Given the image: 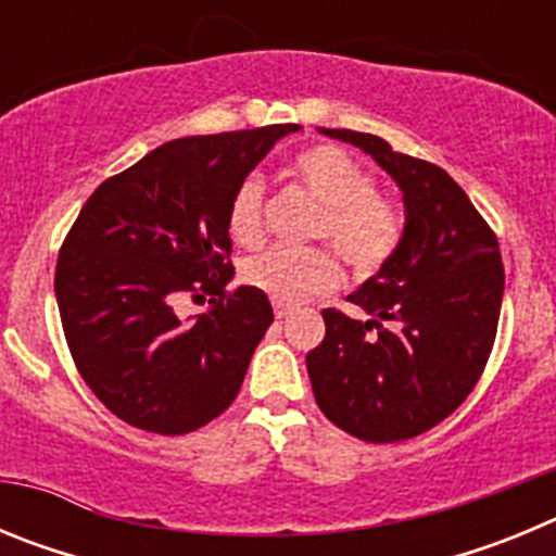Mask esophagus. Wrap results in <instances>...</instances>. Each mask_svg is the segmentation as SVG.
I'll return each instance as SVG.
<instances>
[{"instance_id": "34e87169", "label": "esophagus", "mask_w": 556, "mask_h": 556, "mask_svg": "<svg viewBox=\"0 0 556 556\" xmlns=\"http://www.w3.org/2000/svg\"><path fill=\"white\" fill-rule=\"evenodd\" d=\"M273 308H275V317H278V320H281V317H287V314L292 312V306H289V303H281V301H275Z\"/></svg>"}]
</instances>
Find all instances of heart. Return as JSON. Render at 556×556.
<instances>
[{
  "mask_svg": "<svg viewBox=\"0 0 556 556\" xmlns=\"http://www.w3.org/2000/svg\"><path fill=\"white\" fill-rule=\"evenodd\" d=\"M292 175L294 184L320 205L312 239L331 244L353 278H370L395 255L404 242V214L378 194L372 172L351 152L333 144L308 147L292 161ZM228 230L242 244H255L264 236L262 178H244L233 191ZM242 275L273 301L303 303L328 292L337 283L339 267L326 248H273L253 255Z\"/></svg>",
  "mask_w": 556,
  "mask_h": 556,
  "instance_id": "1",
  "label": "heart"
}]
</instances>
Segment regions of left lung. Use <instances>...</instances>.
Listing matches in <instances>:
<instances>
[{
    "instance_id": "obj_1",
    "label": "left lung",
    "mask_w": 556,
    "mask_h": 556,
    "mask_svg": "<svg viewBox=\"0 0 556 556\" xmlns=\"http://www.w3.org/2000/svg\"><path fill=\"white\" fill-rule=\"evenodd\" d=\"M320 132L376 161L404 191V242L348 301L323 308L326 339L306 367L323 415L365 443L434 429L488 365L504 298L498 239L448 172L356 130Z\"/></svg>"
}]
</instances>
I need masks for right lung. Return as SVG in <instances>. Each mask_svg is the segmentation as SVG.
Segmentation results:
<instances>
[{"instance_id": "right-lung-1", "label": "right lung", "mask_w": 556, "mask_h": 556, "mask_svg": "<svg viewBox=\"0 0 556 556\" xmlns=\"http://www.w3.org/2000/svg\"><path fill=\"white\" fill-rule=\"evenodd\" d=\"M301 125L189 136L147 152L83 205L55 267L63 333L83 381L136 429L189 434L223 415L273 323L233 278L228 208L255 164ZM184 293H217L184 321Z\"/></svg>"}]
</instances>
